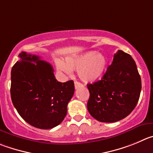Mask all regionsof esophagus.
Segmentation results:
<instances>
[{"label": "esophagus", "mask_w": 153, "mask_h": 153, "mask_svg": "<svg viewBox=\"0 0 153 153\" xmlns=\"http://www.w3.org/2000/svg\"><path fill=\"white\" fill-rule=\"evenodd\" d=\"M83 87V85L81 83H80V82H78V81H75V89H78V88H82Z\"/></svg>", "instance_id": "obj_1"}]
</instances>
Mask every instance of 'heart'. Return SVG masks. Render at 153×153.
Returning a JSON list of instances; mask_svg holds the SVG:
<instances>
[{"instance_id":"b5f03b06","label":"heart","mask_w":153,"mask_h":153,"mask_svg":"<svg viewBox=\"0 0 153 153\" xmlns=\"http://www.w3.org/2000/svg\"><path fill=\"white\" fill-rule=\"evenodd\" d=\"M57 69L70 75L72 70L78 71V77L85 83H94L105 74L108 65L106 56L97 51H91L78 55L68 56L65 62L57 60Z\"/></svg>"}]
</instances>
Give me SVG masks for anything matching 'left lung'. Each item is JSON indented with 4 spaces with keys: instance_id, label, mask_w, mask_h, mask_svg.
Instances as JSON below:
<instances>
[{
    "instance_id": "obj_1",
    "label": "left lung",
    "mask_w": 153,
    "mask_h": 153,
    "mask_svg": "<svg viewBox=\"0 0 153 153\" xmlns=\"http://www.w3.org/2000/svg\"><path fill=\"white\" fill-rule=\"evenodd\" d=\"M88 110L101 122H115L128 116L137 104L141 78L135 61L122 51L115 53L100 81L88 84Z\"/></svg>"
}]
</instances>
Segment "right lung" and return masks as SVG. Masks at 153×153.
<instances>
[{"label": "right lung", "instance_id": "1", "mask_svg": "<svg viewBox=\"0 0 153 153\" xmlns=\"http://www.w3.org/2000/svg\"><path fill=\"white\" fill-rule=\"evenodd\" d=\"M19 56L20 60L11 70L10 95L14 107L31 126L51 129L59 125L73 97L74 81H57L52 65L38 56L22 52Z\"/></svg>", "mask_w": 153, "mask_h": 153}]
</instances>
